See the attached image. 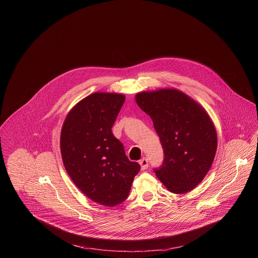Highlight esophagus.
I'll list each match as a JSON object with an SVG mask.
<instances>
[{
    "label": "esophagus",
    "mask_w": 258,
    "mask_h": 258,
    "mask_svg": "<svg viewBox=\"0 0 258 258\" xmlns=\"http://www.w3.org/2000/svg\"><path fill=\"white\" fill-rule=\"evenodd\" d=\"M139 164H140L142 170H146L148 167H149V161H148V159H146V158L141 159V160L139 161Z\"/></svg>",
    "instance_id": "34e87169"
}]
</instances>
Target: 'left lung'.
I'll list each match as a JSON object with an SVG mask.
<instances>
[{"mask_svg": "<svg viewBox=\"0 0 258 258\" xmlns=\"http://www.w3.org/2000/svg\"><path fill=\"white\" fill-rule=\"evenodd\" d=\"M136 102L153 120L164 151L156 176L172 192L191 190L208 174L217 152V131L209 114L177 89L143 91L136 94Z\"/></svg>", "mask_w": 258, "mask_h": 258, "instance_id": "8db88e82", "label": "left lung"}]
</instances>
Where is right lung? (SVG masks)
<instances>
[{"label":"right lung","instance_id":"obj_1","mask_svg":"<svg viewBox=\"0 0 258 258\" xmlns=\"http://www.w3.org/2000/svg\"><path fill=\"white\" fill-rule=\"evenodd\" d=\"M124 101L123 94L92 93L69 112L60 133L68 174L87 198L106 207L127 199L140 171L111 130Z\"/></svg>","mask_w":258,"mask_h":258}]
</instances>
